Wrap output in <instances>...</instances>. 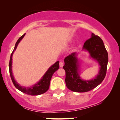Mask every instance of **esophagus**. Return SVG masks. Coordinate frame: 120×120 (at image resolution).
I'll list each match as a JSON object with an SVG mask.
<instances>
[{
    "label": "esophagus",
    "instance_id": "esophagus-1",
    "mask_svg": "<svg viewBox=\"0 0 120 120\" xmlns=\"http://www.w3.org/2000/svg\"><path fill=\"white\" fill-rule=\"evenodd\" d=\"M59 65H60V68H63V67L64 66V63L62 61H60V63H59Z\"/></svg>",
    "mask_w": 120,
    "mask_h": 120
}]
</instances>
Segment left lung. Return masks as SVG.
<instances>
[{
    "label": "left lung",
    "mask_w": 120,
    "mask_h": 120,
    "mask_svg": "<svg viewBox=\"0 0 120 120\" xmlns=\"http://www.w3.org/2000/svg\"><path fill=\"white\" fill-rule=\"evenodd\" d=\"M83 49L87 51L90 57L98 63L100 70L94 79L83 80L79 75V64L76 52L71 53L64 59L63 68L65 71V83L68 89L74 92L85 93L93 90L104 80L108 61V52L102 39L92 33L91 37L84 43Z\"/></svg>",
    "instance_id": "left-lung-1"
}]
</instances>
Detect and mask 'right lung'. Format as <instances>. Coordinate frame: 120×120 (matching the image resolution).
Listing matches in <instances>:
<instances>
[{"label": "right lung", "instance_id": "1", "mask_svg": "<svg viewBox=\"0 0 120 120\" xmlns=\"http://www.w3.org/2000/svg\"><path fill=\"white\" fill-rule=\"evenodd\" d=\"M25 35V34H24V35L20 37L19 39L17 40V42L16 43V45H15L14 49H13V52L11 53L9 63V73H10L11 78L12 82H13L14 86L16 87V89H17L18 90L21 91L22 93L26 94L27 95H41L46 93L47 91L49 90V84H50V81L52 78V75L59 68V61H56L54 64L52 65L51 67H49V69L47 70V71L46 72V73L44 74L43 76L42 77V79H41V80L39 82H37L36 84H35L33 86L30 87H25L20 86L15 81L14 77H13V74H12V55H13V52L16 50L19 43L21 41L22 39L24 38Z\"/></svg>", "mask_w": 120, "mask_h": 120}]
</instances>
